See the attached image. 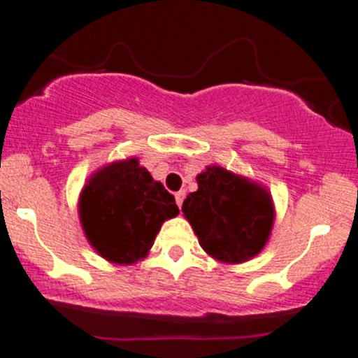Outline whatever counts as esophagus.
Returning a JSON list of instances; mask_svg holds the SVG:
<instances>
[{"instance_id":"34e87169","label":"esophagus","mask_w":358,"mask_h":358,"mask_svg":"<svg viewBox=\"0 0 358 358\" xmlns=\"http://www.w3.org/2000/svg\"><path fill=\"white\" fill-rule=\"evenodd\" d=\"M175 199H176V204H178V208H182L183 199H185V192H183V190H180V192H176V194H175Z\"/></svg>"}]
</instances>
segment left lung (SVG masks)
<instances>
[{
  "mask_svg": "<svg viewBox=\"0 0 358 358\" xmlns=\"http://www.w3.org/2000/svg\"><path fill=\"white\" fill-rule=\"evenodd\" d=\"M197 190L183 201L182 211L201 248L229 265L249 262L263 251L275 222V206L265 185L208 166L196 176Z\"/></svg>",
  "mask_w": 358,
  "mask_h": 358,
  "instance_id": "obj_1",
  "label": "left lung"
}]
</instances>
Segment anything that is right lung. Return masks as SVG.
I'll list each match as a JSON object with an SVG mask.
<instances>
[{
  "label": "right lung",
  "instance_id": "add662e5",
  "mask_svg": "<svg viewBox=\"0 0 358 358\" xmlns=\"http://www.w3.org/2000/svg\"><path fill=\"white\" fill-rule=\"evenodd\" d=\"M78 211L90 246L114 265H133L149 255L162 223L180 209L138 157H128L90 176Z\"/></svg>",
  "mask_w": 358,
  "mask_h": 358
}]
</instances>
